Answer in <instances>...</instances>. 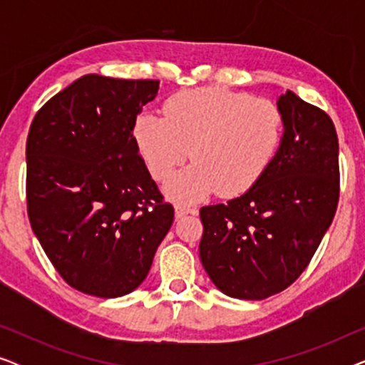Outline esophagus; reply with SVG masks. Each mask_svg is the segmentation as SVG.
<instances>
[{
    "instance_id": "esophagus-1",
    "label": "esophagus",
    "mask_w": 365,
    "mask_h": 365,
    "mask_svg": "<svg viewBox=\"0 0 365 365\" xmlns=\"http://www.w3.org/2000/svg\"><path fill=\"white\" fill-rule=\"evenodd\" d=\"M174 212H176V217H182L186 216V214H196V207H191V206H186V204L182 202H176L174 204Z\"/></svg>"
}]
</instances>
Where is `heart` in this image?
Instances as JSON below:
<instances>
[{"label":"heart","instance_id":"obj_1","mask_svg":"<svg viewBox=\"0 0 365 365\" xmlns=\"http://www.w3.org/2000/svg\"><path fill=\"white\" fill-rule=\"evenodd\" d=\"M133 134L158 181L192 156L191 166L168 182L173 197L196 201L216 189L236 196L252 187L276 158L284 114L266 98L222 88L187 89L168 99L164 118L139 114Z\"/></svg>","mask_w":365,"mask_h":365}]
</instances>
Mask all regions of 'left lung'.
Segmentation results:
<instances>
[{"mask_svg": "<svg viewBox=\"0 0 365 365\" xmlns=\"http://www.w3.org/2000/svg\"><path fill=\"white\" fill-rule=\"evenodd\" d=\"M281 148L252 187L201 207L199 257L226 296L261 301L309 266L339 202V141L332 119L297 94H281Z\"/></svg>", "mask_w": 365, "mask_h": 365, "instance_id": "8db88e82", "label": "left lung"}]
</instances>
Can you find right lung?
<instances>
[{
  "mask_svg": "<svg viewBox=\"0 0 365 365\" xmlns=\"http://www.w3.org/2000/svg\"><path fill=\"white\" fill-rule=\"evenodd\" d=\"M156 79L86 74L49 99L26 141L33 232L69 286L96 297L133 292L174 219L139 156L134 123Z\"/></svg>",
  "mask_w": 365,
  "mask_h": 365,
  "instance_id": "add662e5",
  "label": "right lung"
}]
</instances>
